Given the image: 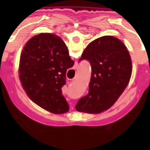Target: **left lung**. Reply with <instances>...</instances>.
<instances>
[{
	"mask_svg": "<svg viewBox=\"0 0 150 150\" xmlns=\"http://www.w3.org/2000/svg\"><path fill=\"white\" fill-rule=\"evenodd\" d=\"M91 66L88 93L78 100L76 110L100 113L112 106L129 83L132 64L124 43L112 36H104L87 46L79 62Z\"/></svg>",
	"mask_w": 150,
	"mask_h": 150,
	"instance_id": "left-lung-1",
	"label": "left lung"
}]
</instances>
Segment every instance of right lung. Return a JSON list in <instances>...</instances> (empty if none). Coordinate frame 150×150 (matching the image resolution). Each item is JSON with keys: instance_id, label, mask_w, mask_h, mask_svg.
Masks as SVG:
<instances>
[{"instance_id": "add662e5", "label": "right lung", "mask_w": 150, "mask_h": 150, "mask_svg": "<svg viewBox=\"0 0 150 150\" xmlns=\"http://www.w3.org/2000/svg\"><path fill=\"white\" fill-rule=\"evenodd\" d=\"M65 43L59 37L42 33L30 38L22 52L19 79L24 90L34 103L55 114L67 112L62 95L66 72L74 66Z\"/></svg>"}]
</instances>
